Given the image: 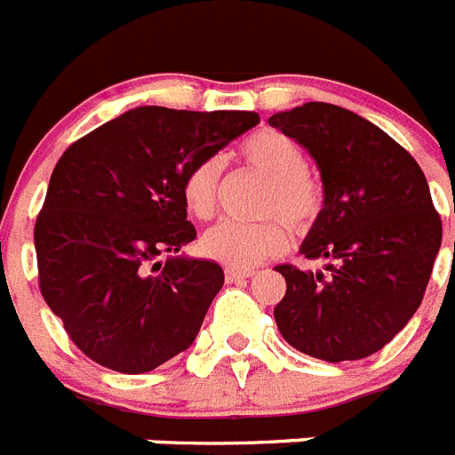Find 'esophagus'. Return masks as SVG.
Segmentation results:
<instances>
[{
  "label": "esophagus",
  "instance_id": "1",
  "mask_svg": "<svg viewBox=\"0 0 455 455\" xmlns=\"http://www.w3.org/2000/svg\"><path fill=\"white\" fill-rule=\"evenodd\" d=\"M253 275H256L253 267H225V279L228 282H237V279L253 277Z\"/></svg>",
  "mask_w": 455,
  "mask_h": 455
}]
</instances>
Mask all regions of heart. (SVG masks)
<instances>
[{
  "label": "heart",
  "mask_w": 455,
  "mask_h": 455,
  "mask_svg": "<svg viewBox=\"0 0 455 455\" xmlns=\"http://www.w3.org/2000/svg\"><path fill=\"white\" fill-rule=\"evenodd\" d=\"M239 162L265 178L258 223L223 220L199 239L206 258L225 267H251L289 249L291 228L307 232L324 209V185L305 166L303 148L282 131L251 133L237 148ZM220 157L199 159L185 173L183 199L192 216L206 220L216 213Z\"/></svg>",
  "instance_id": "obj_1"
}]
</instances>
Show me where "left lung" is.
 <instances>
[{"mask_svg": "<svg viewBox=\"0 0 455 455\" xmlns=\"http://www.w3.org/2000/svg\"><path fill=\"white\" fill-rule=\"evenodd\" d=\"M267 124L307 148L324 183L300 253L326 270L275 267L286 279L279 333L324 362L371 357L413 317L442 246L427 180L397 140L338 105L305 103Z\"/></svg>", "mask_w": 455, "mask_h": 455, "instance_id": "left-lung-1", "label": "left lung"}]
</instances>
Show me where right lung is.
Returning a JSON list of instances; mask_svg holds the SVG:
<instances>
[{
    "label": "right lung",
    "mask_w": 455,
    "mask_h": 455,
    "mask_svg": "<svg viewBox=\"0 0 455 455\" xmlns=\"http://www.w3.org/2000/svg\"><path fill=\"white\" fill-rule=\"evenodd\" d=\"M256 124V112L145 105L58 159L35 223L39 291L96 364L152 371L197 338L223 270L211 260L157 258L197 237L185 173Z\"/></svg>",
    "instance_id": "right-lung-1"
}]
</instances>
